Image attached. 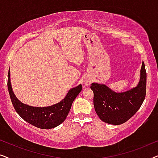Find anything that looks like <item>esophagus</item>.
Here are the masks:
<instances>
[{"label": "esophagus", "mask_w": 158, "mask_h": 158, "mask_svg": "<svg viewBox=\"0 0 158 158\" xmlns=\"http://www.w3.org/2000/svg\"><path fill=\"white\" fill-rule=\"evenodd\" d=\"M90 83H91V80L90 79H85V81H84V85L85 86L90 85Z\"/></svg>", "instance_id": "34e87169"}]
</instances>
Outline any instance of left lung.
<instances>
[{"label":"left lung","instance_id":"1","mask_svg":"<svg viewBox=\"0 0 158 158\" xmlns=\"http://www.w3.org/2000/svg\"><path fill=\"white\" fill-rule=\"evenodd\" d=\"M147 73L142 62L140 78L136 87L122 93H116L104 84L94 83V105L97 115L103 122L118 125L128 121L136 114L146 96Z\"/></svg>","mask_w":158,"mask_h":158}]
</instances>
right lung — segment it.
I'll use <instances>...</instances> for the list:
<instances>
[{"mask_svg": "<svg viewBox=\"0 0 158 158\" xmlns=\"http://www.w3.org/2000/svg\"><path fill=\"white\" fill-rule=\"evenodd\" d=\"M8 89L10 100L19 116L29 124L40 129H49L59 126L65 120L73 101L82 90V85L71 88L63 100L47 107H34L21 103L12 90L10 80V68L8 74Z\"/></svg>", "mask_w": 158, "mask_h": 158, "instance_id": "obj_1", "label": "right lung"}]
</instances>
